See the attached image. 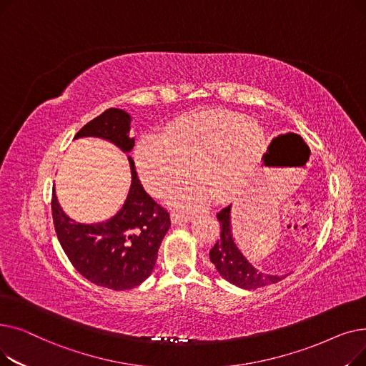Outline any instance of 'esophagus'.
Wrapping results in <instances>:
<instances>
[{
    "label": "esophagus",
    "instance_id": "obj_1",
    "mask_svg": "<svg viewBox=\"0 0 366 366\" xmlns=\"http://www.w3.org/2000/svg\"><path fill=\"white\" fill-rule=\"evenodd\" d=\"M170 219H172L173 224H178V222H182V221H188V219H189V214H188V212H184V210H179V212H172Z\"/></svg>",
    "mask_w": 366,
    "mask_h": 366
}]
</instances>
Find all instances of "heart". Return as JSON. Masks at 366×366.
<instances>
[{"label":"heart","mask_w":366,"mask_h":366,"mask_svg":"<svg viewBox=\"0 0 366 366\" xmlns=\"http://www.w3.org/2000/svg\"><path fill=\"white\" fill-rule=\"evenodd\" d=\"M264 141L255 120L227 109H202L175 119L163 133L142 137L134 163L152 196L166 197L187 182L191 166L202 185L179 191L175 200L197 203L206 189L222 200L232 193L234 175L258 157Z\"/></svg>","instance_id":"obj_1"}]
</instances>
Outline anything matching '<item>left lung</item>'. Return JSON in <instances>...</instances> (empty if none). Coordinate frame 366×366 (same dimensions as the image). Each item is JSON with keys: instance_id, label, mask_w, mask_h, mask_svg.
Masks as SVG:
<instances>
[{"instance_id": "1", "label": "left lung", "mask_w": 366, "mask_h": 366, "mask_svg": "<svg viewBox=\"0 0 366 366\" xmlns=\"http://www.w3.org/2000/svg\"><path fill=\"white\" fill-rule=\"evenodd\" d=\"M229 210H232V206H227L217 214L221 239H217L215 244L209 251V258L215 264L218 273L229 283L243 287V290H257V287L283 280L285 276L265 274L257 270L244 258L233 239L232 225H229Z\"/></svg>"}]
</instances>
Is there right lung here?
<instances>
[{
    "label": "right lung",
    "mask_w": 366,
    "mask_h": 366,
    "mask_svg": "<svg viewBox=\"0 0 366 366\" xmlns=\"http://www.w3.org/2000/svg\"><path fill=\"white\" fill-rule=\"evenodd\" d=\"M130 115L109 108L79 130L75 138L107 139L129 152L134 139L129 137ZM132 185L117 215L99 224H80L64 214L51 196V214L57 239L64 252L83 277L114 291L141 285L157 261L162 240L170 227L167 210L144 189L134 162L129 159Z\"/></svg>",
    "instance_id": "1"
}]
</instances>
